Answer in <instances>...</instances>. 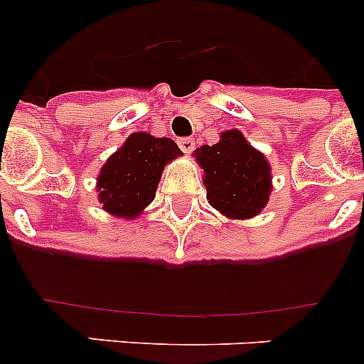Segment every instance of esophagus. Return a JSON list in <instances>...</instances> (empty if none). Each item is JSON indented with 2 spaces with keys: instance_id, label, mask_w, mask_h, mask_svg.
<instances>
[{
  "instance_id": "34e87169",
  "label": "esophagus",
  "mask_w": 364,
  "mask_h": 364,
  "mask_svg": "<svg viewBox=\"0 0 364 364\" xmlns=\"http://www.w3.org/2000/svg\"><path fill=\"white\" fill-rule=\"evenodd\" d=\"M178 146L184 153H191V151L195 149V140H193V138H180Z\"/></svg>"
}]
</instances>
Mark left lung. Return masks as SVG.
<instances>
[{
    "instance_id": "obj_1",
    "label": "left lung",
    "mask_w": 364,
    "mask_h": 364,
    "mask_svg": "<svg viewBox=\"0 0 364 364\" xmlns=\"http://www.w3.org/2000/svg\"><path fill=\"white\" fill-rule=\"evenodd\" d=\"M195 156L204 169L208 200L215 210L235 220L260 213L272 191V169L239 129L224 131L215 146L198 147Z\"/></svg>"
}]
</instances>
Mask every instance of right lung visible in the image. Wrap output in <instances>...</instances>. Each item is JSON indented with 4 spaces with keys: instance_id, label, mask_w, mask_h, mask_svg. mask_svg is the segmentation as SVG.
I'll list each match as a JSON object with an SVG mask.
<instances>
[{
    "instance_id": "right-lung-1",
    "label": "right lung",
    "mask_w": 364,
    "mask_h": 364,
    "mask_svg": "<svg viewBox=\"0 0 364 364\" xmlns=\"http://www.w3.org/2000/svg\"><path fill=\"white\" fill-rule=\"evenodd\" d=\"M171 138L133 133L109 156L98 175V200L107 213L134 218L149 205L167 162L180 156Z\"/></svg>"
}]
</instances>
